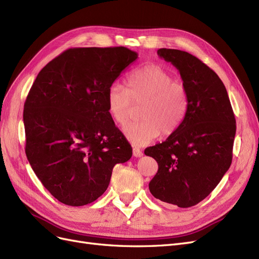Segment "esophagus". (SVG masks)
<instances>
[{
  "instance_id": "obj_1",
  "label": "esophagus",
  "mask_w": 259,
  "mask_h": 259,
  "mask_svg": "<svg viewBox=\"0 0 259 259\" xmlns=\"http://www.w3.org/2000/svg\"><path fill=\"white\" fill-rule=\"evenodd\" d=\"M133 155L136 156V158H140V156L144 155V153L139 148H134V149H133Z\"/></svg>"
}]
</instances>
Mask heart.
<instances>
[{
  "label": "heart",
  "instance_id": "b5f03b06",
  "mask_svg": "<svg viewBox=\"0 0 259 259\" xmlns=\"http://www.w3.org/2000/svg\"><path fill=\"white\" fill-rule=\"evenodd\" d=\"M107 110L112 121L124 126L131 116L133 105H142L139 117L124 127L123 134L134 146H147L162 134L170 136L183 124L189 96L185 86L176 82L167 70L158 65H147L131 72L125 89L119 84L109 88Z\"/></svg>",
  "mask_w": 259,
  "mask_h": 259
}]
</instances>
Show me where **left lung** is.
<instances>
[{
  "label": "left lung",
  "mask_w": 259,
  "mask_h": 259,
  "mask_svg": "<svg viewBox=\"0 0 259 259\" xmlns=\"http://www.w3.org/2000/svg\"><path fill=\"white\" fill-rule=\"evenodd\" d=\"M158 55L179 71L189 108L173 135L145 150L159 165L149 190L163 202L190 207L204 200L229 169L236 119L228 93L213 70L184 51L160 49Z\"/></svg>",
  "instance_id": "1"
}]
</instances>
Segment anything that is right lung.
I'll return each instance as SVG.
<instances>
[{"instance_id":"obj_1","label":"right lung","mask_w":259,"mask_h":259,"mask_svg":"<svg viewBox=\"0 0 259 259\" xmlns=\"http://www.w3.org/2000/svg\"><path fill=\"white\" fill-rule=\"evenodd\" d=\"M138 57L119 48L70 49L50 61L23 107L26 154L53 197L70 206L97 200L132 148L107 110L109 88Z\"/></svg>"}]
</instances>
